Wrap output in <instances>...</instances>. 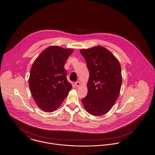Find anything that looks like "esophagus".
Instances as JSON below:
<instances>
[{
	"label": "esophagus",
	"mask_w": 155,
	"mask_h": 155,
	"mask_svg": "<svg viewBox=\"0 0 155 155\" xmlns=\"http://www.w3.org/2000/svg\"><path fill=\"white\" fill-rule=\"evenodd\" d=\"M75 86H76V87H80V85H81V84H80V82H76L75 83Z\"/></svg>",
	"instance_id": "1"
}]
</instances>
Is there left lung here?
<instances>
[{"label": "left lung", "mask_w": 155, "mask_h": 155, "mask_svg": "<svg viewBox=\"0 0 155 155\" xmlns=\"http://www.w3.org/2000/svg\"><path fill=\"white\" fill-rule=\"evenodd\" d=\"M80 51L89 72L88 93L82 102L90 114L102 116L110 111L120 95L122 84L120 62L111 52L101 46Z\"/></svg>", "instance_id": "8db88e82"}]
</instances>
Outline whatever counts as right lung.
Instances as JSON below:
<instances>
[{"instance_id": "1", "label": "right lung", "mask_w": 155, "mask_h": 155, "mask_svg": "<svg viewBox=\"0 0 155 155\" xmlns=\"http://www.w3.org/2000/svg\"><path fill=\"white\" fill-rule=\"evenodd\" d=\"M74 51L58 46L46 48L34 61L28 84L38 106L46 112L57 110L72 88L64 66Z\"/></svg>"}]
</instances>
